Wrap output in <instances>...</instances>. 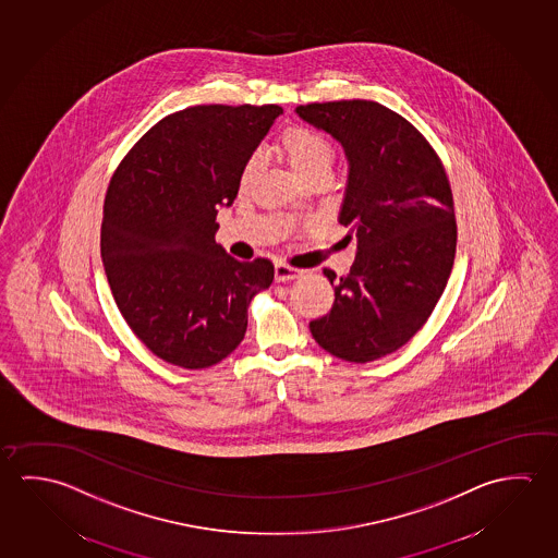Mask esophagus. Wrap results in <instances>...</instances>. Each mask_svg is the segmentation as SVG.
Segmentation results:
<instances>
[{"instance_id":"34e87169","label":"esophagus","mask_w":558,"mask_h":558,"mask_svg":"<svg viewBox=\"0 0 558 558\" xmlns=\"http://www.w3.org/2000/svg\"><path fill=\"white\" fill-rule=\"evenodd\" d=\"M303 275L300 268H292V266L283 265V263H276L275 266V280L276 282H290Z\"/></svg>"}]
</instances>
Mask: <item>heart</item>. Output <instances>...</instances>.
<instances>
[{"mask_svg":"<svg viewBox=\"0 0 558 558\" xmlns=\"http://www.w3.org/2000/svg\"><path fill=\"white\" fill-rule=\"evenodd\" d=\"M276 146L292 167L293 173L302 179V183L315 174H330V167L335 163V146L330 144L329 137L317 130L307 129V126H292L283 130ZM256 171H258L256 159H248L247 163L243 165L241 177H239L241 191H247L253 184Z\"/></svg>","mask_w":558,"mask_h":558,"instance_id":"1","label":"heart"}]
</instances>
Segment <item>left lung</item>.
<instances>
[{
    "label": "left lung",
    "instance_id": "8db88e82",
    "mask_svg": "<svg viewBox=\"0 0 558 558\" xmlns=\"http://www.w3.org/2000/svg\"><path fill=\"white\" fill-rule=\"evenodd\" d=\"M295 112L344 149L338 221L356 239L350 272L325 270L335 303L311 320V335L332 356L374 362L404 347L446 290L457 243L448 174L426 137L379 102H311Z\"/></svg>",
    "mask_w": 558,
    "mask_h": 558
}]
</instances>
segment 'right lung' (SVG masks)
<instances>
[{
	"instance_id": "right-lung-1",
	"label": "right lung",
	"mask_w": 558,
	"mask_h": 558,
	"mask_svg": "<svg viewBox=\"0 0 558 558\" xmlns=\"http://www.w3.org/2000/svg\"><path fill=\"white\" fill-rule=\"evenodd\" d=\"M282 107L198 105L140 137L110 179L101 256L120 313L157 357L186 369L228 357L248 303L275 280L266 258L239 263L216 243V214Z\"/></svg>"
}]
</instances>
